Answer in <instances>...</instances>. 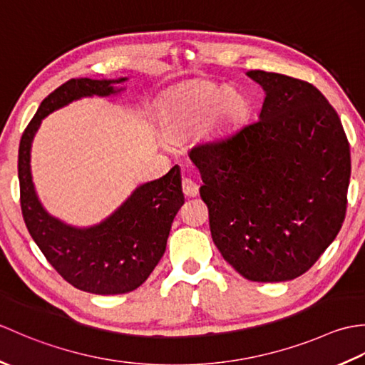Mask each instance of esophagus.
Masks as SVG:
<instances>
[{
    "label": "esophagus",
    "instance_id": "1",
    "mask_svg": "<svg viewBox=\"0 0 365 365\" xmlns=\"http://www.w3.org/2000/svg\"><path fill=\"white\" fill-rule=\"evenodd\" d=\"M182 190L183 195L188 197H196L199 195V185L195 180H191V178H183Z\"/></svg>",
    "mask_w": 365,
    "mask_h": 365
}]
</instances>
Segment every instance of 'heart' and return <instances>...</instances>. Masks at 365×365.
Listing matches in <instances>:
<instances>
[{
	"mask_svg": "<svg viewBox=\"0 0 365 365\" xmlns=\"http://www.w3.org/2000/svg\"><path fill=\"white\" fill-rule=\"evenodd\" d=\"M220 96L221 92L208 83H192L178 89L168 98L161 110L160 119L163 130L170 138H182L202 130L207 125L208 118H212V122L229 118L232 113L238 110L240 97L235 92H226L219 103ZM216 101L219 103L216 104Z\"/></svg>",
	"mask_w": 365,
	"mask_h": 365,
	"instance_id": "b5f03b06",
	"label": "heart"
}]
</instances>
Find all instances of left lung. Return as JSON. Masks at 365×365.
<instances>
[{
    "label": "left lung",
    "mask_w": 365,
    "mask_h": 365,
    "mask_svg": "<svg viewBox=\"0 0 365 365\" xmlns=\"http://www.w3.org/2000/svg\"><path fill=\"white\" fill-rule=\"evenodd\" d=\"M265 91L259 120L191 149L212 238L254 282L304 274L334 242L346 212L350 144L314 84L250 71Z\"/></svg>",
    "instance_id": "1"
}]
</instances>
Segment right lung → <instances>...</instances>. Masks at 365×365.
I'll list each match as a JSON object with an SVG mask.
<instances>
[{
    "label": "right lung",
    "mask_w": 365,
    "mask_h": 365,
    "mask_svg": "<svg viewBox=\"0 0 365 365\" xmlns=\"http://www.w3.org/2000/svg\"><path fill=\"white\" fill-rule=\"evenodd\" d=\"M119 80L72 78L54 89L23 131L19 147L20 205L23 220L50 265L75 289L119 294L138 289L166 251L175 215L185 202L177 166L158 180L138 187L105 221L86 229L67 226L46 213L31 177V143L50 113L81 97L118 94Z\"/></svg>",
    "instance_id": "add662e5"
}]
</instances>
